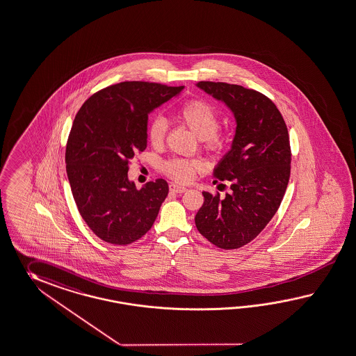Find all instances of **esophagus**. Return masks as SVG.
I'll return each instance as SVG.
<instances>
[{
    "label": "esophagus",
    "mask_w": 356,
    "mask_h": 356,
    "mask_svg": "<svg viewBox=\"0 0 356 356\" xmlns=\"http://www.w3.org/2000/svg\"><path fill=\"white\" fill-rule=\"evenodd\" d=\"M186 191H188V189L184 188L181 185H177V184H171V185H170V191H172V193L181 194V193H185Z\"/></svg>",
    "instance_id": "esophagus-1"
}]
</instances>
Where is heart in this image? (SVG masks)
I'll return each mask as SVG.
<instances>
[{
	"label": "heart",
	"mask_w": 356,
	"mask_h": 356,
	"mask_svg": "<svg viewBox=\"0 0 356 356\" xmlns=\"http://www.w3.org/2000/svg\"><path fill=\"white\" fill-rule=\"evenodd\" d=\"M176 120L185 126L202 141L204 149L209 152L218 150L222 145L220 130V114L216 108L206 100L193 99L181 105L176 112ZM167 123L165 118H153L147 127V139L153 147L165 144ZM200 170L197 162L188 159H170L163 165L165 174L179 182L191 181Z\"/></svg>",
	"instance_id": "heart-1"
}]
</instances>
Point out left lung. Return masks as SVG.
<instances>
[{"label":"left lung","instance_id":"obj_1","mask_svg":"<svg viewBox=\"0 0 356 356\" xmlns=\"http://www.w3.org/2000/svg\"><path fill=\"white\" fill-rule=\"evenodd\" d=\"M197 86L233 111L236 131L213 172V182L226 180L232 191L225 198L203 191L195 225L218 248L236 250L260 234L282 203L291 175L289 135L277 105L259 91L209 81Z\"/></svg>","mask_w":356,"mask_h":356}]
</instances>
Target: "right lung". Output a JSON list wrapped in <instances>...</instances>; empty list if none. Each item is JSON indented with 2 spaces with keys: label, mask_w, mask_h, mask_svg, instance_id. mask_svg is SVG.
Instances as JSON below:
<instances>
[{
  "label": "right lung",
  "mask_w": 356,
  "mask_h": 356,
  "mask_svg": "<svg viewBox=\"0 0 356 356\" xmlns=\"http://www.w3.org/2000/svg\"><path fill=\"white\" fill-rule=\"evenodd\" d=\"M182 88L126 81L90 96L76 114L65 149L67 175L81 216L102 241L131 244L154 224L168 184L158 179L138 191L127 172L147 147V114Z\"/></svg>",
  "instance_id": "obj_1"
}]
</instances>
